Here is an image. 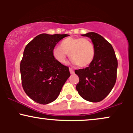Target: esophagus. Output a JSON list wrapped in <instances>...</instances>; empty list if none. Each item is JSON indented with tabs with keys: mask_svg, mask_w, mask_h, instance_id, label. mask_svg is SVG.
<instances>
[{
	"mask_svg": "<svg viewBox=\"0 0 133 133\" xmlns=\"http://www.w3.org/2000/svg\"><path fill=\"white\" fill-rule=\"evenodd\" d=\"M69 71H70V73H71V74H74V70H73L72 69V68H69Z\"/></svg>",
	"mask_w": 133,
	"mask_h": 133,
	"instance_id": "1",
	"label": "esophagus"
}]
</instances>
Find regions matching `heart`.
I'll list each match as a JSON object with an SVG mask.
<instances>
[{
    "label": "heart",
    "instance_id": "b5f03b06",
    "mask_svg": "<svg viewBox=\"0 0 133 133\" xmlns=\"http://www.w3.org/2000/svg\"><path fill=\"white\" fill-rule=\"evenodd\" d=\"M68 54L72 63L79 67H86L94 59L95 49L88 38L70 37L64 39L60 47H56L52 51L53 57L60 64L65 63Z\"/></svg>",
    "mask_w": 133,
    "mask_h": 133
}]
</instances>
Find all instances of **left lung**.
Returning <instances> with one entry per match:
<instances>
[{
	"instance_id": "left-lung-1",
	"label": "left lung",
	"mask_w": 133,
	"mask_h": 133,
	"mask_svg": "<svg viewBox=\"0 0 133 133\" xmlns=\"http://www.w3.org/2000/svg\"><path fill=\"white\" fill-rule=\"evenodd\" d=\"M82 36L91 39L95 55L89 66L75 71L79 77L76 89L85 100L97 103L103 100L115 84L117 60L113 47L103 36L95 32Z\"/></svg>"
}]
</instances>
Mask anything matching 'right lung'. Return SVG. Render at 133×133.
Here are the masks:
<instances>
[{"mask_svg": "<svg viewBox=\"0 0 133 133\" xmlns=\"http://www.w3.org/2000/svg\"><path fill=\"white\" fill-rule=\"evenodd\" d=\"M68 36L41 34L25 47L20 65L22 88L36 103L47 104L56 100L71 75L68 67L52 55L56 44Z\"/></svg>", "mask_w": 133, "mask_h": 133, "instance_id": "right-lung-1", "label": "right lung"}]
</instances>
